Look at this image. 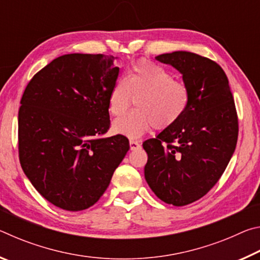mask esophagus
Returning <instances> with one entry per match:
<instances>
[{
	"instance_id": "34e87169",
	"label": "esophagus",
	"mask_w": 260,
	"mask_h": 260,
	"mask_svg": "<svg viewBox=\"0 0 260 260\" xmlns=\"http://www.w3.org/2000/svg\"><path fill=\"white\" fill-rule=\"evenodd\" d=\"M129 147H131V150H138V149L141 147V144L138 142V141L131 140L129 141Z\"/></svg>"
}]
</instances>
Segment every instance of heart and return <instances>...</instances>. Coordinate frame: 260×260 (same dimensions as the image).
I'll return each instance as SVG.
<instances>
[{
    "instance_id": "heart-1",
    "label": "heart",
    "mask_w": 260,
    "mask_h": 260,
    "mask_svg": "<svg viewBox=\"0 0 260 260\" xmlns=\"http://www.w3.org/2000/svg\"><path fill=\"white\" fill-rule=\"evenodd\" d=\"M135 100L136 110L117 118L114 133L135 139L155 125L164 129L180 120L189 105L190 93L183 82L153 61L142 59L132 67L125 79H118L110 90L108 105L113 116H120Z\"/></svg>"
}]
</instances>
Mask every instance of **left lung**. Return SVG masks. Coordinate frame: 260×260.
I'll return each mask as SVG.
<instances>
[{
    "instance_id": "8db88e82",
    "label": "left lung",
    "mask_w": 260,
    "mask_h": 260,
    "mask_svg": "<svg viewBox=\"0 0 260 260\" xmlns=\"http://www.w3.org/2000/svg\"><path fill=\"white\" fill-rule=\"evenodd\" d=\"M156 59L182 74L190 100L179 121L143 142L144 178L158 199L183 206L203 197L225 172L239 120L227 76L215 61L188 51Z\"/></svg>"
}]
</instances>
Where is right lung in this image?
Masks as SVG:
<instances>
[{
  "instance_id": "obj_1",
  "label": "right lung",
  "mask_w": 260,
  "mask_h": 260,
  "mask_svg": "<svg viewBox=\"0 0 260 260\" xmlns=\"http://www.w3.org/2000/svg\"><path fill=\"white\" fill-rule=\"evenodd\" d=\"M117 57L69 54L32 78L18 112L19 160L34 188L57 208H90L129 149L124 135L100 139L110 126L108 99Z\"/></svg>"
}]
</instances>
